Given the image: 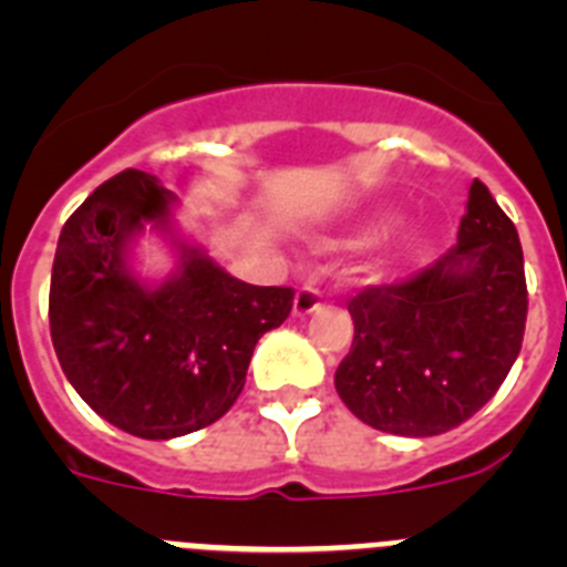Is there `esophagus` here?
<instances>
[{
	"label": "esophagus",
	"instance_id": "esophagus-1",
	"mask_svg": "<svg viewBox=\"0 0 567 567\" xmlns=\"http://www.w3.org/2000/svg\"><path fill=\"white\" fill-rule=\"evenodd\" d=\"M315 309H320V292L318 287H312V284H303V287L298 289V295H295V318H307V315H312Z\"/></svg>",
	"mask_w": 567,
	"mask_h": 567
}]
</instances>
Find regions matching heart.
<instances>
[{"mask_svg":"<svg viewBox=\"0 0 567 567\" xmlns=\"http://www.w3.org/2000/svg\"><path fill=\"white\" fill-rule=\"evenodd\" d=\"M394 215L392 213H380L374 215V218H369V221L358 224V227L352 229L349 235H343L340 240H334V247H346V249H360V247H369L374 238H378L380 233H383L389 224H392Z\"/></svg>","mask_w":567,"mask_h":567,"instance_id":"1","label":"heart"}]
</instances>
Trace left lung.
Returning a JSON list of instances; mask_svg holds the SVG:
<instances>
[{"label": "left lung", "instance_id": "obj_1", "mask_svg": "<svg viewBox=\"0 0 567 567\" xmlns=\"http://www.w3.org/2000/svg\"><path fill=\"white\" fill-rule=\"evenodd\" d=\"M349 315L354 340L334 372L349 412L400 437L449 432L497 394L523 346L517 227L474 182L457 247L412 280L363 289Z\"/></svg>", "mask_w": 567, "mask_h": 567}]
</instances>
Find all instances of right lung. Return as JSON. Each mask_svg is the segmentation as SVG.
Instances as JSON below:
<instances>
[{
	"label": "right lung",
	"instance_id": "add662e5",
	"mask_svg": "<svg viewBox=\"0 0 567 567\" xmlns=\"http://www.w3.org/2000/svg\"><path fill=\"white\" fill-rule=\"evenodd\" d=\"M175 207L155 175H113L62 227L50 278V338L64 378L99 417L144 440L224 417L255 343L289 318L295 298L289 287L233 278L178 235ZM147 223L176 252L162 281L132 269V244Z\"/></svg>",
	"mask_w": 567,
	"mask_h": 567
}]
</instances>
